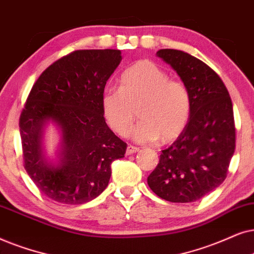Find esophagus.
<instances>
[{
  "label": "esophagus",
  "mask_w": 254,
  "mask_h": 254,
  "mask_svg": "<svg viewBox=\"0 0 254 254\" xmlns=\"http://www.w3.org/2000/svg\"><path fill=\"white\" fill-rule=\"evenodd\" d=\"M139 147L137 146H132V145H129L127 148V154H133V153H137V152H139Z\"/></svg>",
  "instance_id": "34e87169"
}]
</instances>
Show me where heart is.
Instances as JSON below:
<instances>
[{
  "label": "heart",
  "mask_w": 254,
  "mask_h": 254,
  "mask_svg": "<svg viewBox=\"0 0 254 254\" xmlns=\"http://www.w3.org/2000/svg\"><path fill=\"white\" fill-rule=\"evenodd\" d=\"M188 87L150 60H140L122 74L120 88H107L102 95L104 117L117 134L129 136L136 120L133 137L138 141L164 143L174 140L187 127L191 114Z\"/></svg>",
  "instance_id": "obj_1"
}]
</instances>
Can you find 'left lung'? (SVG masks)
Masks as SVG:
<instances>
[{
    "mask_svg": "<svg viewBox=\"0 0 254 254\" xmlns=\"http://www.w3.org/2000/svg\"><path fill=\"white\" fill-rule=\"evenodd\" d=\"M157 56L177 70L191 95V114L178 139L148 175L152 191L174 203L200 200L225 180L236 147L231 97L214 69L179 50Z\"/></svg>",
    "mask_w": 254,
    "mask_h": 254,
    "instance_id": "8db88e82",
    "label": "left lung"
}]
</instances>
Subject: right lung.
<instances>
[{"label": "right lung", "instance_id": "1", "mask_svg": "<svg viewBox=\"0 0 254 254\" xmlns=\"http://www.w3.org/2000/svg\"><path fill=\"white\" fill-rule=\"evenodd\" d=\"M122 60L120 50H77L47 67L33 83L19 116L24 168L51 200L82 204L109 184L111 164L123 158L127 143L103 116L104 87ZM63 130V159L58 168L41 157L40 138L46 120Z\"/></svg>", "mask_w": 254, "mask_h": 254}]
</instances>
